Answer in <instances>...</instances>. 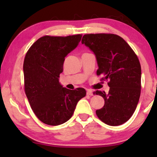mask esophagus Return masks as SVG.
<instances>
[{
	"label": "esophagus",
	"instance_id": "34e87169",
	"mask_svg": "<svg viewBox=\"0 0 157 157\" xmlns=\"http://www.w3.org/2000/svg\"><path fill=\"white\" fill-rule=\"evenodd\" d=\"M86 94L88 95H94V92H93L92 91H91V90H88V91H87V92H86Z\"/></svg>",
	"mask_w": 157,
	"mask_h": 157
}]
</instances>
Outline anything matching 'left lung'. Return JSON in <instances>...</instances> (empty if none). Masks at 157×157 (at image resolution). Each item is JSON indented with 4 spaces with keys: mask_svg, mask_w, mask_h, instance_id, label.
<instances>
[{
    "mask_svg": "<svg viewBox=\"0 0 157 157\" xmlns=\"http://www.w3.org/2000/svg\"><path fill=\"white\" fill-rule=\"evenodd\" d=\"M82 44L94 53L97 75L109 80L107 94L95 92L105 100L104 107L96 110L98 117L111 126L126 123L136 110L140 95L141 68L136 55L122 37L113 34H84Z\"/></svg>",
    "mask_w": 157,
    "mask_h": 157,
    "instance_id": "left-lung-1",
    "label": "left lung"
}]
</instances>
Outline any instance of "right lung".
<instances>
[{
    "instance_id": "obj_1",
    "label": "right lung",
    "mask_w": 157,
    "mask_h": 157,
    "mask_svg": "<svg viewBox=\"0 0 157 157\" xmlns=\"http://www.w3.org/2000/svg\"><path fill=\"white\" fill-rule=\"evenodd\" d=\"M81 34L68 36H44L28 50L23 62L25 92L34 113L48 125L68 121L81 98L83 88L70 90L60 84L65 57L76 48Z\"/></svg>"
}]
</instances>
